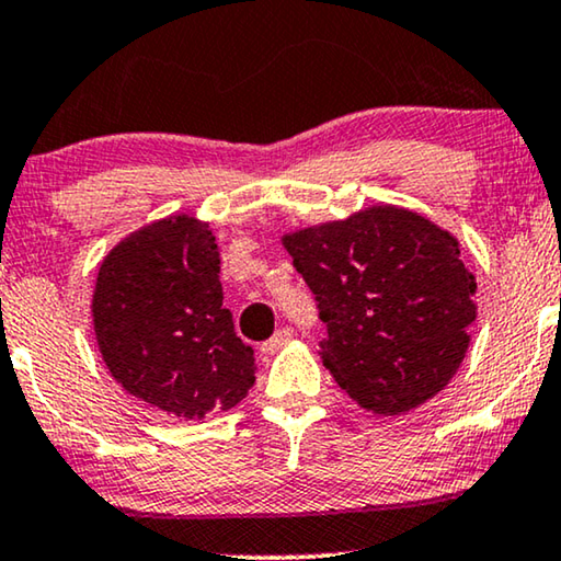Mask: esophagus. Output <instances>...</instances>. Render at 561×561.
Segmentation results:
<instances>
[{"label": "esophagus", "mask_w": 561, "mask_h": 561, "mask_svg": "<svg viewBox=\"0 0 561 561\" xmlns=\"http://www.w3.org/2000/svg\"><path fill=\"white\" fill-rule=\"evenodd\" d=\"M290 336H294V329L283 327V329H278V332H275V334L271 336V340L263 342V347H260V352L271 357V355H275V352H278V350L286 347V344L290 342Z\"/></svg>", "instance_id": "1"}]
</instances>
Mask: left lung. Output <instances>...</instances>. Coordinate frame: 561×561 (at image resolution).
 Segmentation results:
<instances>
[{
  "label": "left lung",
  "mask_w": 561,
  "mask_h": 561,
  "mask_svg": "<svg viewBox=\"0 0 561 561\" xmlns=\"http://www.w3.org/2000/svg\"><path fill=\"white\" fill-rule=\"evenodd\" d=\"M283 248L319 301L324 367L363 409L398 416L455 378L478 319L455 234L380 204L283 234Z\"/></svg>",
  "instance_id": "left-lung-1"
}]
</instances>
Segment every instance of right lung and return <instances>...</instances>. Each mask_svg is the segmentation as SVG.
I'll return each mask as SVG.
<instances>
[{
    "instance_id": "right-lung-1",
    "label": "right lung",
    "mask_w": 561,
    "mask_h": 561,
    "mask_svg": "<svg viewBox=\"0 0 561 561\" xmlns=\"http://www.w3.org/2000/svg\"><path fill=\"white\" fill-rule=\"evenodd\" d=\"M219 252L191 214L150 221L99 265L91 319L112 378L179 419L229 411L255 382L252 347L221 306Z\"/></svg>"
}]
</instances>
